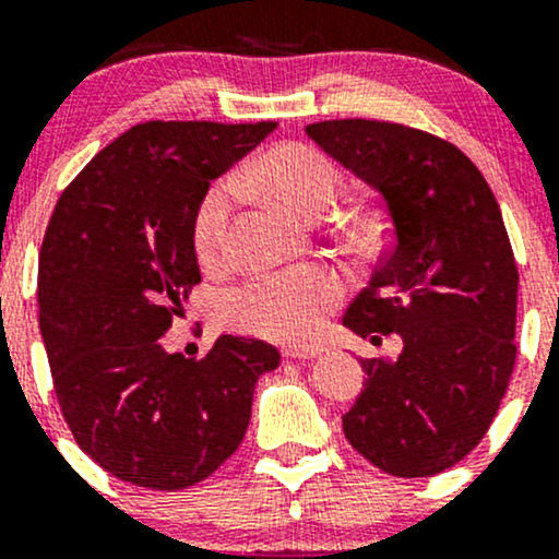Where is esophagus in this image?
Segmentation results:
<instances>
[{
  "mask_svg": "<svg viewBox=\"0 0 559 559\" xmlns=\"http://www.w3.org/2000/svg\"><path fill=\"white\" fill-rule=\"evenodd\" d=\"M323 355V346H301V349H286V360H316Z\"/></svg>",
  "mask_w": 559,
  "mask_h": 559,
  "instance_id": "esophagus-1",
  "label": "esophagus"
}]
</instances>
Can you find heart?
I'll use <instances>...</instances> for the list:
<instances>
[{
	"label": "heart",
	"instance_id": "b5f03b06",
	"mask_svg": "<svg viewBox=\"0 0 559 559\" xmlns=\"http://www.w3.org/2000/svg\"><path fill=\"white\" fill-rule=\"evenodd\" d=\"M342 181L336 159L305 141L275 144L239 173V183L258 186L275 202L305 217L329 210ZM239 183L234 178H221L199 197L191 215V247L204 265L221 260L230 215L239 199ZM344 294L346 281L331 267H299L254 275L247 284L230 288L223 297V312L236 329L278 342H305L316 336Z\"/></svg>",
	"mask_w": 559,
	"mask_h": 559
}]
</instances>
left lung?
Listing matches in <instances>:
<instances>
[{"label": "left lung", "mask_w": 559, "mask_h": 559, "mask_svg": "<svg viewBox=\"0 0 559 559\" xmlns=\"http://www.w3.org/2000/svg\"><path fill=\"white\" fill-rule=\"evenodd\" d=\"M307 136L378 191L391 247L344 325L400 333L396 362L362 360L344 415L383 473L428 478L480 444L515 368L518 265L497 197L452 141L386 120H323Z\"/></svg>", "instance_id": "obj_1"}]
</instances>
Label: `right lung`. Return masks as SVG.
Listing matches in <instances>:
<instances>
[{
	"label": "right lung",
	"mask_w": 559,
	"mask_h": 559,
	"mask_svg": "<svg viewBox=\"0 0 559 559\" xmlns=\"http://www.w3.org/2000/svg\"><path fill=\"white\" fill-rule=\"evenodd\" d=\"M275 128L150 120L96 155L49 217L38 254V329L75 444L126 484L178 491L241 444L254 383L281 362L258 338L221 336L202 360L157 338L202 275L199 197Z\"/></svg>",
	"instance_id": "obj_1"
}]
</instances>
